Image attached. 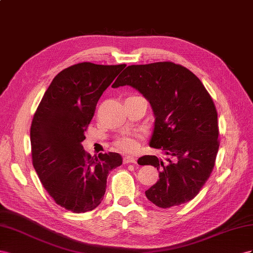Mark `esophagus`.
<instances>
[{
  "label": "esophagus",
  "instance_id": "1",
  "mask_svg": "<svg viewBox=\"0 0 253 253\" xmlns=\"http://www.w3.org/2000/svg\"><path fill=\"white\" fill-rule=\"evenodd\" d=\"M123 163H124V164H129V163L135 164L136 159L133 158V157H130V156H126V157H124V159H123Z\"/></svg>",
  "mask_w": 253,
  "mask_h": 253
}]
</instances>
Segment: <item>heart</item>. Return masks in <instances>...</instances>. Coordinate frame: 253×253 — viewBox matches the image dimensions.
<instances>
[{
  "label": "heart",
  "instance_id": "b5f03b06",
  "mask_svg": "<svg viewBox=\"0 0 253 253\" xmlns=\"http://www.w3.org/2000/svg\"><path fill=\"white\" fill-rule=\"evenodd\" d=\"M117 146L123 149L126 153H132L139 147L138 142V135L133 133H124L117 140Z\"/></svg>",
  "mask_w": 253,
  "mask_h": 253
}]
</instances>
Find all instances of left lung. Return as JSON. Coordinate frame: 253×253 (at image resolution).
Returning <instances> with one entry per match:
<instances>
[{
    "label": "left lung",
    "instance_id": "8db88e82",
    "mask_svg": "<svg viewBox=\"0 0 253 253\" xmlns=\"http://www.w3.org/2000/svg\"><path fill=\"white\" fill-rule=\"evenodd\" d=\"M122 85H131L148 100L155 115L149 145L172 158L165 163L156 156L138 160L159 170L147 199L163 209L192 200L210 177L219 147L212 97L196 75L170 61L129 66L112 84Z\"/></svg>",
    "mask_w": 253,
    "mask_h": 253
}]
</instances>
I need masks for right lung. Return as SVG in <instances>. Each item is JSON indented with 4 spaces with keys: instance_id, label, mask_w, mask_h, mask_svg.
<instances>
[{
    "instance_id": "right-lung-1",
    "label": "right lung",
    "mask_w": 253,
    "mask_h": 253,
    "mask_svg": "<svg viewBox=\"0 0 253 253\" xmlns=\"http://www.w3.org/2000/svg\"><path fill=\"white\" fill-rule=\"evenodd\" d=\"M126 67L82 62L50 83L31 126L33 165L57 205L74 213L102 203L109 171L123 163L117 153L91 157L82 142L103 92Z\"/></svg>"
}]
</instances>
